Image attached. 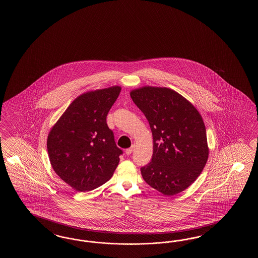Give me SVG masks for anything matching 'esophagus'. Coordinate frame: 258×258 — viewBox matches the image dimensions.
<instances>
[{
	"label": "esophagus",
	"mask_w": 258,
	"mask_h": 258,
	"mask_svg": "<svg viewBox=\"0 0 258 258\" xmlns=\"http://www.w3.org/2000/svg\"><path fill=\"white\" fill-rule=\"evenodd\" d=\"M135 148H136V146H135V145H133L131 148H128V149L125 150V153H126L127 155H131V154L133 153V151L135 150Z\"/></svg>",
	"instance_id": "esophagus-1"
}]
</instances>
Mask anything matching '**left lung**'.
Segmentation results:
<instances>
[{
    "instance_id": "1",
    "label": "left lung",
    "mask_w": 258,
    "mask_h": 258,
    "mask_svg": "<svg viewBox=\"0 0 258 258\" xmlns=\"http://www.w3.org/2000/svg\"><path fill=\"white\" fill-rule=\"evenodd\" d=\"M130 96L153 136V155L141 168L143 179L168 197L182 192L200 175L209 158L202 116L170 88L144 87Z\"/></svg>"
}]
</instances>
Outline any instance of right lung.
Returning <instances> with one entry per match:
<instances>
[{"label": "right lung", "mask_w": 258, "mask_h": 258, "mask_svg": "<svg viewBox=\"0 0 258 258\" xmlns=\"http://www.w3.org/2000/svg\"><path fill=\"white\" fill-rule=\"evenodd\" d=\"M121 88L89 91L77 97L51 128L47 148L56 174L79 192L109 181L122 150L116 146L106 118Z\"/></svg>", "instance_id": "add662e5"}]
</instances>
